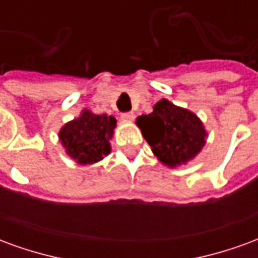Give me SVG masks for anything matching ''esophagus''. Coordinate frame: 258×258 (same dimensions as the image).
Wrapping results in <instances>:
<instances>
[{"mask_svg": "<svg viewBox=\"0 0 258 258\" xmlns=\"http://www.w3.org/2000/svg\"><path fill=\"white\" fill-rule=\"evenodd\" d=\"M134 117H135V114L133 112H125L121 114V118H123V120H125V121H133V120H134Z\"/></svg>", "mask_w": 258, "mask_h": 258, "instance_id": "1", "label": "esophagus"}]
</instances>
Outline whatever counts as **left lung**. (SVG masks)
I'll return each instance as SVG.
<instances>
[{
  "instance_id": "8db88e82",
  "label": "left lung",
  "mask_w": 258,
  "mask_h": 258,
  "mask_svg": "<svg viewBox=\"0 0 258 258\" xmlns=\"http://www.w3.org/2000/svg\"><path fill=\"white\" fill-rule=\"evenodd\" d=\"M137 124L153 153L170 167L190 160L206 142V131L196 114L167 99L157 102L152 113L140 116Z\"/></svg>"
}]
</instances>
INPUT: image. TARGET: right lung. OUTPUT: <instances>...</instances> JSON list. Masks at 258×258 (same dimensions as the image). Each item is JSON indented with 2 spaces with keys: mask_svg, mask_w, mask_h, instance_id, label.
I'll use <instances>...</instances> for the list:
<instances>
[{
  "mask_svg": "<svg viewBox=\"0 0 258 258\" xmlns=\"http://www.w3.org/2000/svg\"><path fill=\"white\" fill-rule=\"evenodd\" d=\"M116 118L106 114H94L84 110L59 133V138L68 155L80 164L99 162L110 152L109 140L112 138Z\"/></svg>",
  "mask_w": 258,
  "mask_h": 258,
  "instance_id": "right-lung-1",
  "label": "right lung"
}]
</instances>
